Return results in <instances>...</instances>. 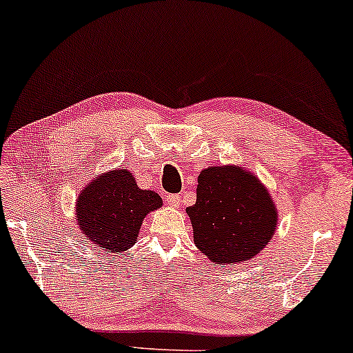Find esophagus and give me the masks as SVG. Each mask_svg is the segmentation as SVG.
<instances>
[{"mask_svg":"<svg viewBox=\"0 0 353 353\" xmlns=\"http://www.w3.org/2000/svg\"><path fill=\"white\" fill-rule=\"evenodd\" d=\"M165 201H167V205H169V206L178 208L181 203V197H180V195H176V194H172V195H167Z\"/></svg>","mask_w":353,"mask_h":353,"instance_id":"34e87169","label":"esophagus"}]
</instances>
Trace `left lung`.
Segmentation results:
<instances>
[{
	"instance_id": "obj_1",
	"label": "left lung",
	"mask_w": 353,
	"mask_h": 353,
	"mask_svg": "<svg viewBox=\"0 0 353 353\" xmlns=\"http://www.w3.org/2000/svg\"><path fill=\"white\" fill-rule=\"evenodd\" d=\"M186 212L195 245L222 268L256 256L274 238L279 221L269 190L239 165L201 170L197 201Z\"/></svg>"
}]
</instances>
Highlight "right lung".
I'll return each mask as SVG.
<instances>
[{"mask_svg":"<svg viewBox=\"0 0 353 353\" xmlns=\"http://www.w3.org/2000/svg\"><path fill=\"white\" fill-rule=\"evenodd\" d=\"M163 206L153 190L139 189L125 169L103 173L85 186L77 200V221L84 238L105 252L122 253L134 244L142 221Z\"/></svg>","mask_w":353,"mask_h":353,"instance_id":"obj_1","label":"right lung"}]
</instances>
